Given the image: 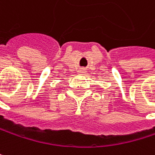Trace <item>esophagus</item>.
<instances>
[{"mask_svg":"<svg viewBox=\"0 0 155 155\" xmlns=\"http://www.w3.org/2000/svg\"><path fill=\"white\" fill-rule=\"evenodd\" d=\"M78 74H85V69H84V68H79V69H78Z\"/></svg>","mask_w":155,"mask_h":155,"instance_id":"esophagus-1","label":"esophagus"}]
</instances>
